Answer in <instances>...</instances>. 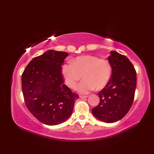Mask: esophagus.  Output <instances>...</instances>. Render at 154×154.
Wrapping results in <instances>:
<instances>
[{"mask_svg": "<svg viewBox=\"0 0 154 154\" xmlns=\"http://www.w3.org/2000/svg\"><path fill=\"white\" fill-rule=\"evenodd\" d=\"M79 97L81 98V99H85V98H87L88 96H83V95H80Z\"/></svg>", "mask_w": 154, "mask_h": 154, "instance_id": "obj_1", "label": "esophagus"}]
</instances>
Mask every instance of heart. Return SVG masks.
I'll return each instance as SVG.
<instances>
[{"mask_svg": "<svg viewBox=\"0 0 154 154\" xmlns=\"http://www.w3.org/2000/svg\"><path fill=\"white\" fill-rule=\"evenodd\" d=\"M62 75L65 84L75 89L82 75L84 80L77 87L81 93H88L94 88L101 90L105 87L110 79L112 66L105 58H99L94 55H82L77 57L62 67Z\"/></svg>", "mask_w": 154, "mask_h": 154, "instance_id": "heart-1", "label": "heart"}]
</instances>
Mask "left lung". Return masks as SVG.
I'll list each match as a JSON object with an SVG mask.
<instances>
[{"mask_svg": "<svg viewBox=\"0 0 154 154\" xmlns=\"http://www.w3.org/2000/svg\"><path fill=\"white\" fill-rule=\"evenodd\" d=\"M112 66L109 83L99 92L100 103L92 109L97 119L106 123L122 119L131 108L136 87V72L125 55L111 51L108 57Z\"/></svg>", "mask_w": 154, "mask_h": 154, "instance_id": "left-lung-1", "label": "left lung"}]
</instances>
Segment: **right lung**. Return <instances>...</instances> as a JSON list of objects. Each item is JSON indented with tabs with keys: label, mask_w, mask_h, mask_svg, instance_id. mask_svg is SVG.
<instances>
[{
	"label": "right lung",
	"mask_w": 154,
	"mask_h": 154,
	"mask_svg": "<svg viewBox=\"0 0 154 154\" xmlns=\"http://www.w3.org/2000/svg\"><path fill=\"white\" fill-rule=\"evenodd\" d=\"M67 52L49 50L34 57L22 75V89L27 109L47 125H57L73 112L79 95L64 84L61 66Z\"/></svg>",
	"instance_id": "right-lung-1"
}]
</instances>
